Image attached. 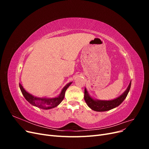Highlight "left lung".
<instances>
[{
    "label": "left lung",
    "mask_w": 149,
    "mask_h": 149,
    "mask_svg": "<svg viewBox=\"0 0 149 149\" xmlns=\"http://www.w3.org/2000/svg\"><path fill=\"white\" fill-rule=\"evenodd\" d=\"M131 86V81L129 83V86L127 87L126 91L122 94L121 96L118 97V98L115 99L114 100L111 101H97L94 100L89 96L88 94L86 88L84 89V100L86 102L87 105L91 108V109L97 111V112H103L111 110L113 108L119 106L120 104L124 101V100L127 97L128 93Z\"/></svg>",
    "instance_id": "1"
}]
</instances>
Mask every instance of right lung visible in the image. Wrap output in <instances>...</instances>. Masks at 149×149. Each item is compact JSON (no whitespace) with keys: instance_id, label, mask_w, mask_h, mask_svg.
I'll use <instances>...</instances> for the list:
<instances>
[{"instance_id":"obj_1","label":"right lung","mask_w":149,"mask_h":149,"mask_svg":"<svg viewBox=\"0 0 149 149\" xmlns=\"http://www.w3.org/2000/svg\"><path fill=\"white\" fill-rule=\"evenodd\" d=\"M71 84V83H70L69 84H68L66 86H65L63 89H62L61 94L58 97L52 99L36 97L26 92L20 84H19V87L24 97L26 99V101L31 104H32L33 106L37 107L38 108H41V109H52V108L56 107L58 104H60L63 100L66 90L70 86Z\"/></svg>"}]
</instances>
